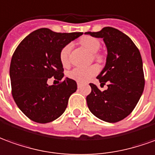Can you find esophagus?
<instances>
[{"mask_svg": "<svg viewBox=\"0 0 155 155\" xmlns=\"http://www.w3.org/2000/svg\"><path fill=\"white\" fill-rule=\"evenodd\" d=\"M81 87H82V84H81L80 83H78V88H80Z\"/></svg>", "mask_w": 155, "mask_h": 155, "instance_id": "obj_1", "label": "esophagus"}]
</instances>
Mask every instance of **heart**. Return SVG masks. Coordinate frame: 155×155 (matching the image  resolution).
Returning a JSON list of instances; mask_svg holds the SVG:
<instances>
[{
	"instance_id": "obj_1",
	"label": "heart",
	"mask_w": 155,
	"mask_h": 155,
	"mask_svg": "<svg viewBox=\"0 0 155 155\" xmlns=\"http://www.w3.org/2000/svg\"><path fill=\"white\" fill-rule=\"evenodd\" d=\"M80 44L89 52H91L92 54H94L93 57L96 61L101 62L103 60V56L97 53L101 48L100 41L97 40V38L89 37V36L83 37L80 39ZM72 48V43H68V45H66L60 51V60L64 67H68L70 64V52H71ZM97 72H98V68L95 65L91 66L88 68L78 67V68H75L72 69V71H70L68 72V77L77 82L86 83L91 78L96 75Z\"/></svg>"
}]
</instances>
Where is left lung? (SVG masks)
Instances as JSON below:
<instances>
[{
	"mask_svg": "<svg viewBox=\"0 0 155 155\" xmlns=\"http://www.w3.org/2000/svg\"><path fill=\"white\" fill-rule=\"evenodd\" d=\"M85 34L103 38L107 48L106 64L97 76L107 89L101 91L90 83L87 104L91 113L103 121L116 123L130 114L144 88L143 62L139 49L129 37L114 27Z\"/></svg>",
	"mask_w": 155,
	"mask_h": 155,
	"instance_id": "1",
	"label": "left lung"
}]
</instances>
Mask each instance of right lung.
Here are the masks:
<instances>
[{"label": "right lung", "mask_w": 155, "mask_h": 155, "mask_svg": "<svg viewBox=\"0 0 155 155\" xmlns=\"http://www.w3.org/2000/svg\"><path fill=\"white\" fill-rule=\"evenodd\" d=\"M83 32L60 33L40 28L23 39L11 61L12 93L17 107L31 120L47 124L64 113L77 83L66 78L58 85L48 84V78L64 77L60 51Z\"/></svg>", "instance_id": "add662e5"}]
</instances>
